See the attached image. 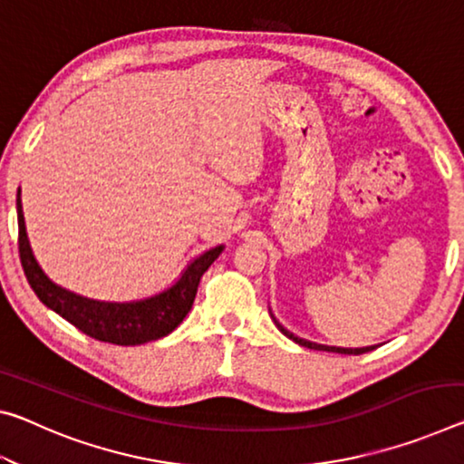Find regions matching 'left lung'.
Here are the masks:
<instances>
[{
    "instance_id": "obj_1",
    "label": "left lung",
    "mask_w": 464,
    "mask_h": 464,
    "mask_svg": "<svg viewBox=\"0 0 464 464\" xmlns=\"http://www.w3.org/2000/svg\"><path fill=\"white\" fill-rule=\"evenodd\" d=\"M270 318L275 320V324H276V328L281 330V333L286 336V338H291L293 343H297V344H301V347H307V349H314V351H328V353H341V355H362V353H367V351H373L376 349V344H372V347H333V344H320V343H312V341H305V338H301V336H297V334H293L291 330H286L281 322H278L275 315H272V312H270Z\"/></svg>"
}]
</instances>
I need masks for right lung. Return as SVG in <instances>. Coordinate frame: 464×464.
<instances>
[{
  "instance_id": "right-lung-1",
  "label": "right lung",
  "mask_w": 464,
  "mask_h": 464,
  "mask_svg": "<svg viewBox=\"0 0 464 464\" xmlns=\"http://www.w3.org/2000/svg\"><path fill=\"white\" fill-rule=\"evenodd\" d=\"M16 212L20 262L22 268H24L26 281L33 286L36 297L49 310L60 314L70 324L82 330L84 334L102 343L121 344V347L144 344L171 334L181 324L188 312L192 310L202 275L225 249V246L206 249L204 254L198 256V258H194L183 268L178 281L167 286L165 291L157 293V295L136 301H101L63 289L62 285L53 283L43 272L26 235L20 189L16 196Z\"/></svg>"
}]
</instances>
